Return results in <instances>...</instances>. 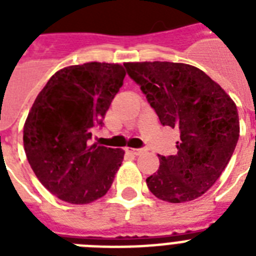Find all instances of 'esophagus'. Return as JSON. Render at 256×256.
Instances as JSON below:
<instances>
[{
    "label": "esophagus",
    "instance_id": "34e87169",
    "mask_svg": "<svg viewBox=\"0 0 256 256\" xmlns=\"http://www.w3.org/2000/svg\"><path fill=\"white\" fill-rule=\"evenodd\" d=\"M128 152H132V154H134V156H140V154H142L144 150V148H128Z\"/></svg>",
    "mask_w": 256,
    "mask_h": 256
}]
</instances>
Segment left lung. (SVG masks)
<instances>
[{
  "label": "left lung",
  "mask_w": 256,
  "mask_h": 256,
  "mask_svg": "<svg viewBox=\"0 0 256 256\" xmlns=\"http://www.w3.org/2000/svg\"><path fill=\"white\" fill-rule=\"evenodd\" d=\"M140 86L160 124L178 128L175 156H160V168L146 179L156 198L190 202L210 188L239 140L236 104L220 86L194 66L174 62L124 64Z\"/></svg>",
  "instance_id": "left-lung-1"
}]
</instances>
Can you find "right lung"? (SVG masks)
I'll return each mask as SVG.
<instances>
[{"instance_id": "1", "label": "right lung", "mask_w": 256, "mask_h": 256, "mask_svg": "<svg viewBox=\"0 0 256 256\" xmlns=\"http://www.w3.org/2000/svg\"><path fill=\"white\" fill-rule=\"evenodd\" d=\"M124 76L118 64L69 66L34 100L24 126L26 156L38 180L65 202L86 204L112 187L124 152L88 140L92 128L104 126Z\"/></svg>"}]
</instances>
